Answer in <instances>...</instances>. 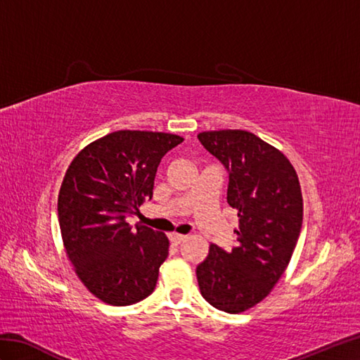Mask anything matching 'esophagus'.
<instances>
[{
	"label": "esophagus",
	"mask_w": 360,
	"mask_h": 360,
	"mask_svg": "<svg viewBox=\"0 0 360 360\" xmlns=\"http://www.w3.org/2000/svg\"><path fill=\"white\" fill-rule=\"evenodd\" d=\"M186 238H187L186 235H179V233H172V235H170V240H172V243H174V244H181Z\"/></svg>",
	"instance_id": "esophagus-1"
}]
</instances>
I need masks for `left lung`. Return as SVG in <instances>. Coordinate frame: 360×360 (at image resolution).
I'll use <instances>...</instances> for the list:
<instances>
[{"label": "left lung", "instance_id": "1", "mask_svg": "<svg viewBox=\"0 0 360 360\" xmlns=\"http://www.w3.org/2000/svg\"><path fill=\"white\" fill-rule=\"evenodd\" d=\"M229 174L227 202L238 210L232 250L210 244L196 266L201 295L213 308L238 314L271 292L292 257L303 221L300 182L286 156L255 134L221 129L198 134Z\"/></svg>", "mask_w": 360, "mask_h": 360}]
</instances>
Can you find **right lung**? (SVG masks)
Returning <instances> with one entry per match:
<instances>
[{
  "instance_id": "add662e5",
  "label": "right lung",
  "mask_w": 360,
  "mask_h": 360,
  "mask_svg": "<svg viewBox=\"0 0 360 360\" xmlns=\"http://www.w3.org/2000/svg\"><path fill=\"white\" fill-rule=\"evenodd\" d=\"M182 141L114 131L82 150L65 174L57 210L66 254L89 292L112 307L141 302L156 288L167 236L141 224L131 229L127 217L151 200L160 159Z\"/></svg>"
}]
</instances>
